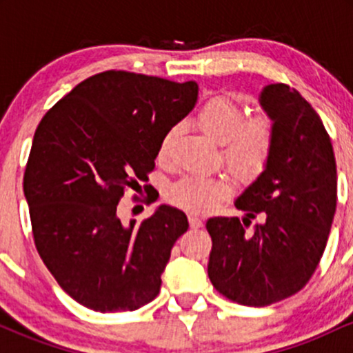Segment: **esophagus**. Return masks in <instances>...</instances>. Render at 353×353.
I'll use <instances>...</instances> for the list:
<instances>
[{
    "label": "esophagus",
    "mask_w": 353,
    "mask_h": 353,
    "mask_svg": "<svg viewBox=\"0 0 353 353\" xmlns=\"http://www.w3.org/2000/svg\"><path fill=\"white\" fill-rule=\"evenodd\" d=\"M189 224L192 229H199V228H202V219L199 216H194V214H190Z\"/></svg>",
    "instance_id": "34e87169"
}]
</instances>
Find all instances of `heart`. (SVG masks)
Segmentation results:
<instances>
[{
	"label": "heart",
	"instance_id": "b5f03b06",
	"mask_svg": "<svg viewBox=\"0 0 353 353\" xmlns=\"http://www.w3.org/2000/svg\"><path fill=\"white\" fill-rule=\"evenodd\" d=\"M196 125L214 143L221 144V157L241 176H255L265 168L275 141V123L265 112L244 116V109L229 96H214L199 108ZM179 128L171 125L157 144V163H168ZM230 192L222 177H185L174 184L169 197L176 205L194 214L209 212Z\"/></svg>",
	"mask_w": 353,
	"mask_h": 353
}]
</instances>
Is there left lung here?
<instances>
[{
    "label": "left lung",
    "instance_id": "left-lung-1",
    "mask_svg": "<svg viewBox=\"0 0 353 353\" xmlns=\"http://www.w3.org/2000/svg\"><path fill=\"white\" fill-rule=\"evenodd\" d=\"M261 106L274 119L265 169L236 199L245 217H210L208 274L217 292L249 307L297 294L317 269L337 208V165L314 108L287 84H269ZM263 222L252 233L250 219Z\"/></svg>",
    "mask_w": 353,
    "mask_h": 353
}]
</instances>
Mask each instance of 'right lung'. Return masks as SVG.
<instances>
[{
  "label": "right lung",
  "instance_id": "right-lung-1",
  "mask_svg": "<svg viewBox=\"0 0 353 353\" xmlns=\"http://www.w3.org/2000/svg\"><path fill=\"white\" fill-rule=\"evenodd\" d=\"M197 91L194 81L104 71L59 99L36 129L23 179L34 245L81 305L136 310L159 294L188 217L163 204L124 224L117 204L148 181L161 137L192 111Z\"/></svg>",
  "mask_w": 353,
  "mask_h": 353
}]
</instances>
